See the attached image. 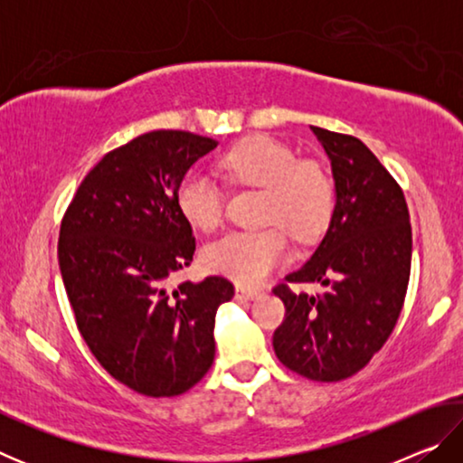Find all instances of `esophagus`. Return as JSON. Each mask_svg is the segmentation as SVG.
I'll return each mask as SVG.
<instances>
[{
  "label": "esophagus",
  "mask_w": 463,
  "mask_h": 463,
  "mask_svg": "<svg viewBox=\"0 0 463 463\" xmlns=\"http://www.w3.org/2000/svg\"><path fill=\"white\" fill-rule=\"evenodd\" d=\"M234 292H237V298H239V300H253V298H257V296L261 294L260 289H255V288H247V286H237V289H234Z\"/></svg>",
  "instance_id": "34e87169"
}]
</instances>
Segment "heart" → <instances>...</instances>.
<instances>
[{"mask_svg": "<svg viewBox=\"0 0 463 463\" xmlns=\"http://www.w3.org/2000/svg\"><path fill=\"white\" fill-rule=\"evenodd\" d=\"M226 184L261 187V222L271 226L234 231L203 249L208 269L241 286H257L289 257L281 226L298 241L323 232L335 213V179L318 159H296L292 146L269 135H250L218 156ZM175 206L195 231L222 224L224 194L213 179L187 174L175 190ZM280 226L278 227L277 224Z\"/></svg>", "mask_w": 463, "mask_h": 463, "instance_id": "1", "label": "heart"}]
</instances>
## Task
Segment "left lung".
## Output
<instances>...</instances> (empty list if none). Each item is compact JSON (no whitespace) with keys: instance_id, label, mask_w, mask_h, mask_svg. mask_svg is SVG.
Returning a JSON list of instances; mask_svg holds the SVG:
<instances>
[{"instance_id":"8db88e82","label":"left lung","mask_w":463,"mask_h":463,"mask_svg":"<svg viewBox=\"0 0 463 463\" xmlns=\"http://www.w3.org/2000/svg\"><path fill=\"white\" fill-rule=\"evenodd\" d=\"M331 159L336 206L315 255L273 288L286 317L273 349L288 370L339 382L370 364L394 331L411 278L412 229L402 187L362 140L312 127ZM320 280L323 295L289 283Z\"/></svg>"}]
</instances>
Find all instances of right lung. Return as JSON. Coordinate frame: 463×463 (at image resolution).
<instances>
[{
  "label": "right lung",
  "mask_w": 463,
  "mask_h": 463,
  "mask_svg": "<svg viewBox=\"0 0 463 463\" xmlns=\"http://www.w3.org/2000/svg\"><path fill=\"white\" fill-rule=\"evenodd\" d=\"M216 140L153 130L106 153L61 221L59 268L75 323L101 367L138 394L179 396L214 362V318L234 296L222 276L167 279L195 239L175 206L185 171Z\"/></svg>",
  "instance_id": "right-lung-1"
}]
</instances>
